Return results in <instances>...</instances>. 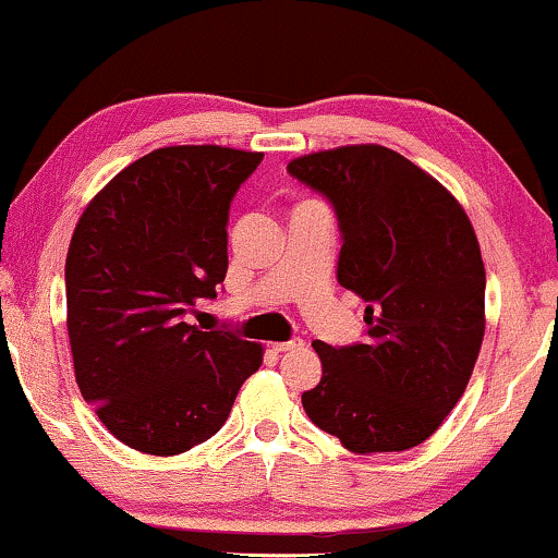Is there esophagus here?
I'll return each instance as SVG.
<instances>
[{
	"label": "esophagus",
	"mask_w": 558,
	"mask_h": 558,
	"mask_svg": "<svg viewBox=\"0 0 558 558\" xmlns=\"http://www.w3.org/2000/svg\"><path fill=\"white\" fill-rule=\"evenodd\" d=\"M304 345V342L300 340V338H292V340H287V342H274V350H277V353H287V350H300Z\"/></svg>",
	"instance_id": "34e87169"
}]
</instances>
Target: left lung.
Returning a JSON list of instances; mask_svg holds the SVG:
<instances>
[{"mask_svg": "<svg viewBox=\"0 0 558 558\" xmlns=\"http://www.w3.org/2000/svg\"><path fill=\"white\" fill-rule=\"evenodd\" d=\"M287 170L332 203L338 281L368 302L365 342H312L323 378L302 407L355 454L422 445L462 399L485 335V266L468 213L380 144L315 151Z\"/></svg>", "mask_w": 558, "mask_h": 558, "instance_id": "8db88e82", "label": "left lung"}]
</instances>
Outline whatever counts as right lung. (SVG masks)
Returning <instances> with one entry per match:
<instances>
[{
	"mask_svg": "<svg viewBox=\"0 0 558 558\" xmlns=\"http://www.w3.org/2000/svg\"><path fill=\"white\" fill-rule=\"evenodd\" d=\"M262 151L182 144L121 170L83 210L65 258L81 396L119 441L170 457L210 439L264 350L185 323L228 271V213Z\"/></svg>",
	"mask_w": 558,
	"mask_h": 558,
	"instance_id": "add662e5",
	"label": "right lung"
}]
</instances>
